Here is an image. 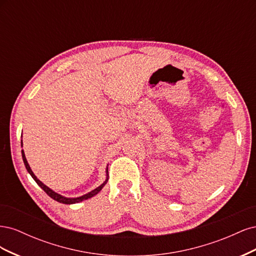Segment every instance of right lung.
<instances>
[{"mask_svg": "<svg viewBox=\"0 0 256 256\" xmlns=\"http://www.w3.org/2000/svg\"><path fill=\"white\" fill-rule=\"evenodd\" d=\"M21 144H22V141H21ZM22 159H23V162H24V166H26V170H28V172L30 174V176L33 177V180L37 182V184L40 186V187L47 193V194L50 196V198H52L53 200H56V202H60V203H63V204H74V203H79V202H82V200H88V198H92L94 196H96L97 193L102 190V188H104V186L106 184V180H108V178H106V180L102 184H100L98 188H96L95 190H92V191H90V193H88V194H85V196H80V198H64V196H62L60 194H58V193H56V192H54L53 190H51L50 188H48L46 184H44L40 180H38V178L34 175V173L32 172V170H30V166H28V161H26V154H24V152H23V150H22Z\"/></svg>", "mask_w": 256, "mask_h": 256, "instance_id": "1", "label": "right lung"}]
</instances>
